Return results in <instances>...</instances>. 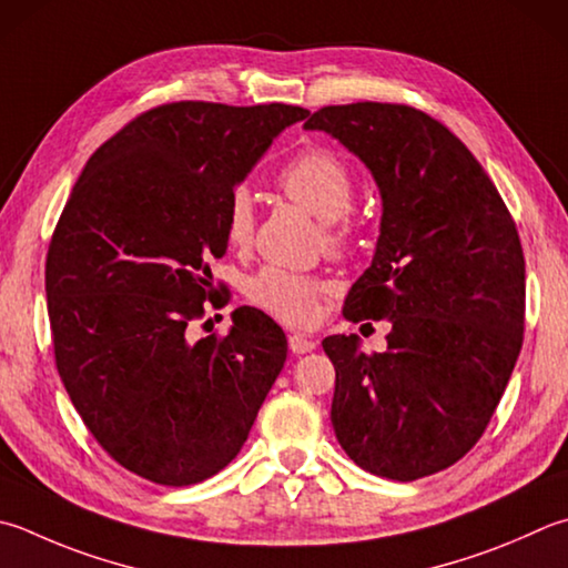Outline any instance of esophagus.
<instances>
[{
	"label": "esophagus",
	"instance_id": "esophagus-1",
	"mask_svg": "<svg viewBox=\"0 0 568 568\" xmlns=\"http://www.w3.org/2000/svg\"><path fill=\"white\" fill-rule=\"evenodd\" d=\"M288 348H292V353H296V356H302V353H312L316 348V341L292 334V336H288Z\"/></svg>",
	"mask_w": 568,
	"mask_h": 568
}]
</instances>
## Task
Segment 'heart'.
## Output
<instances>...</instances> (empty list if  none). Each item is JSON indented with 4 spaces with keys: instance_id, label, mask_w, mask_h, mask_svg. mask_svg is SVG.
Returning <instances> with one entry per match:
<instances>
[{
    "instance_id": "b5f03b06",
    "label": "heart",
    "mask_w": 568,
    "mask_h": 568,
    "mask_svg": "<svg viewBox=\"0 0 568 568\" xmlns=\"http://www.w3.org/2000/svg\"><path fill=\"white\" fill-rule=\"evenodd\" d=\"M280 190L296 205L324 222V240L328 247L341 250L348 242V227L341 224L356 195L351 168L326 148H308L298 153L280 175ZM254 232V207L247 190L232 192L224 220V234L232 247H247ZM247 296L272 316L294 326H308L318 314V296L324 292L316 276L264 266L250 276Z\"/></svg>"
}]
</instances>
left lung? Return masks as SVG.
<instances>
[{
    "instance_id": "left-lung-1",
    "label": "left lung",
    "mask_w": 568,
    "mask_h": 568,
    "mask_svg": "<svg viewBox=\"0 0 568 568\" xmlns=\"http://www.w3.org/2000/svg\"><path fill=\"white\" fill-rule=\"evenodd\" d=\"M356 155L381 192L373 262L344 316L385 318V353L328 336L331 425L358 467L413 483L473 450L524 331V254L485 168L443 123L398 103L326 105L304 123Z\"/></svg>"
}]
</instances>
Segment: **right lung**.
Wrapping results in <instances>:
<instances>
[{"instance_id":"add662e5","label":"right lung","mask_w":568,"mask_h":568,"mask_svg":"<svg viewBox=\"0 0 568 568\" xmlns=\"http://www.w3.org/2000/svg\"><path fill=\"white\" fill-rule=\"evenodd\" d=\"M284 103H165L85 163L53 232L47 298L59 376L115 463L165 487L227 467L286 361L284 331L240 306L192 338L215 298L227 205L284 128Z\"/></svg>"}]
</instances>
